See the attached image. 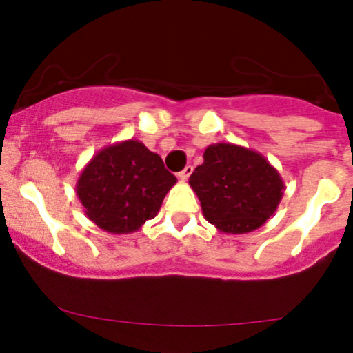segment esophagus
Instances as JSON below:
<instances>
[{"label":"esophagus","mask_w":353,"mask_h":353,"mask_svg":"<svg viewBox=\"0 0 353 353\" xmlns=\"http://www.w3.org/2000/svg\"><path fill=\"white\" fill-rule=\"evenodd\" d=\"M190 174H192V165H185V168L182 169L179 174H177V177H179L181 181H188Z\"/></svg>","instance_id":"esophagus-1"}]
</instances>
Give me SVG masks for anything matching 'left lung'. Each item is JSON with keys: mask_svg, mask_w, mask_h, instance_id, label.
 Wrapping results in <instances>:
<instances>
[{"mask_svg": "<svg viewBox=\"0 0 353 353\" xmlns=\"http://www.w3.org/2000/svg\"><path fill=\"white\" fill-rule=\"evenodd\" d=\"M204 217L224 234H247L274 216L283 196L277 169L254 149L210 144L189 177Z\"/></svg>", "mask_w": 353, "mask_h": 353, "instance_id": "8db88e82", "label": "left lung"}]
</instances>
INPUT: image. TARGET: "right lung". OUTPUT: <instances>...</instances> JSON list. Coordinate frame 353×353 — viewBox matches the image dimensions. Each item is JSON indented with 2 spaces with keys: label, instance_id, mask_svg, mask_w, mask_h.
<instances>
[{
  "label": "right lung",
  "instance_id": "obj_1",
  "mask_svg": "<svg viewBox=\"0 0 353 353\" xmlns=\"http://www.w3.org/2000/svg\"><path fill=\"white\" fill-rule=\"evenodd\" d=\"M177 179L137 139L109 144L84 165L76 194L84 214L109 234H131L159 212Z\"/></svg>",
  "mask_w": 353,
  "mask_h": 353
}]
</instances>
